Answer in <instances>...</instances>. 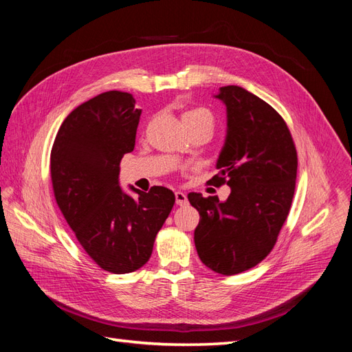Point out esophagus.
<instances>
[{"mask_svg":"<svg viewBox=\"0 0 352 352\" xmlns=\"http://www.w3.org/2000/svg\"><path fill=\"white\" fill-rule=\"evenodd\" d=\"M175 198H176V204L177 206H186L188 204V198L184 192H180V190H176L175 192Z\"/></svg>","mask_w":352,"mask_h":352,"instance_id":"esophagus-1","label":"esophagus"}]
</instances>
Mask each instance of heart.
Listing matches in <instances>:
<instances>
[{
  "label": "heart",
  "instance_id": "heart-1",
  "mask_svg": "<svg viewBox=\"0 0 352 352\" xmlns=\"http://www.w3.org/2000/svg\"><path fill=\"white\" fill-rule=\"evenodd\" d=\"M184 124L185 126H192V124H199V123H204L212 127V116L210 111L204 110V109H192V110H188L184 117Z\"/></svg>",
  "mask_w": 352,
  "mask_h": 352
}]
</instances>
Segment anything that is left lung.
<instances>
[{
	"label": "left lung",
	"instance_id": "obj_1",
	"mask_svg": "<svg viewBox=\"0 0 352 352\" xmlns=\"http://www.w3.org/2000/svg\"><path fill=\"white\" fill-rule=\"evenodd\" d=\"M216 98L228 111V135L210 182L229 185L225 202L190 192L199 212L194 233L201 261L232 276L261 263L278 241L295 192L296 148L283 117L241 87H221Z\"/></svg>",
	"mask_w": 352,
	"mask_h": 352
}]
</instances>
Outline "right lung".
<instances>
[{
	"label": "right lung",
	"instance_id": "right-lung-1",
	"mask_svg": "<svg viewBox=\"0 0 352 352\" xmlns=\"http://www.w3.org/2000/svg\"><path fill=\"white\" fill-rule=\"evenodd\" d=\"M133 95L102 92L61 123L51 150L57 206L74 236L105 272L132 273L150 260L158 230L175 206L164 186L126 195L120 160L133 151L141 110Z\"/></svg>",
	"mask_w": 352,
	"mask_h": 352
}]
</instances>
